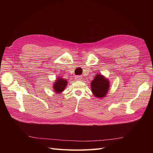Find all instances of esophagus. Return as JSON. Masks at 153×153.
Listing matches in <instances>:
<instances>
[{"label":"esophagus","instance_id":"34e87169","mask_svg":"<svg viewBox=\"0 0 153 153\" xmlns=\"http://www.w3.org/2000/svg\"><path fill=\"white\" fill-rule=\"evenodd\" d=\"M75 79L76 80H80L82 79V76L81 75H77V76H75Z\"/></svg>","mask_w":153,"mask_h":153}]
</instances>
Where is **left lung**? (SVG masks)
Listing matches in <instances>:
<instances>
[{
    "label": "left lung",
    "instance_id": "8db88e82",
    "mask_svg": "<svg viewBox=\"0 0 153 153\" xmlns=\"http://www.w3.org/2000/svg\"><path fill=\"white\" fill-rule=\"evenodd\" d=\"M91 90L96 98H102L106 96L109 89L110 82L108 79L100 74H97L91 82Z\"/></svg>",
    "mask_w": 153,
    "mask_h": 153
}]
</instances>
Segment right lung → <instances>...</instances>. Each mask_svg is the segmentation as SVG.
I'll use <instances>...</instances> for the list:
<instances>
[{
	"label": "right lung",
	"instance_id": "1",
	"mask_svg": "<svg viewBox=\"0 0 153 153\" xmlns=\"http://www.w3.org/2000/svg\"><path fill=\"white\" fill-rule=\"evenodd\" d=\"M68 84V82L66 80L64 79L62 77H58L55 80L53 84V89L55 92L60 94L64 90Z\"/></svg>",
	"mask_w": 153,
	"mask_h": 153
}]
</instances>
